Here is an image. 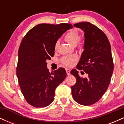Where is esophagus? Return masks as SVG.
Masks as SVG:
<instances>
[{"instance_id":"1","label":"esophagus","mask_w":124,"mask_h":124,"mask_svg":"<svg viewBox=\"0 0 124 124\" xmlns=\"http://www.w3.org/2000/svg\"><path fill=\"white\" fill-rule=\"evenodd\" d=\"M66 73L67 75H70V69H68V68H66Z\"/></svg>"}]
</instances>
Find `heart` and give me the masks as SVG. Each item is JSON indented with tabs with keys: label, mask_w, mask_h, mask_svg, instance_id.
Instances as JSON below:
<instances>
[{
	"label": "heart",
	"mask_w": 124,
	"mask_h": 124,
	"mask_svg": "<svg viewBox=\"0 0 124 124\" xmlns=\"http://www.w3.org/2000/svg\"><path fill=\"white\" fill-rule=\"evenodd\" d=\"M65 40L68 42L69 45L72 46H75L78 42L79 39V34L78 31L75 30H70L66 33L65 36ZM58 42H56L55 45V49H56L58 47ZM78 57L76 55H72L65 56L62 58L61 61L64 65L68 66H70L73 65V62H75Z\"/></svg>",
	"instance_id": "1"
}]
</instances>
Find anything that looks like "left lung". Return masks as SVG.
I'll return each mask as SVG.
<instances>
[{"mask_svg":"<svg viewBox=\"0 0 124 124\" xmlns=\"http://www.w3.org/2000/svg\"><path fill=\"white\" fill-rule=\"evenodd\" d=\"M75 27L83 31V52L76 68L88 74L87 78L79 76L76 69L70 73L76 78L71 87L73 99L80 104L90 106L97 102L106 92L114 70L111 45L106 35L89 22L75 24Z\"/></svg>","mask_w":124,"mask_h":124,"instance_id":"obj_1","label":"left lung"}]
</instances>
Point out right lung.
<instances>
[{"instance_id":"right-lung-1","label":"right lung","mask_w":124,"mask_h":124,"mask_svg":"<svg viewBox=\"0 0 124 124\" xmlns=\"http://www.w3.org/2000/svg\"><path fill=\"white\" fill-rule=\"evenodd\" d=\"M72 28L68 23L39 24L31 28L21 41L16 75L25 100L34 107H45L52 103L55 89L66 78L63 68L50 73L46 61L54 56L58 39Z\"/></svg>"}]
</instances>
